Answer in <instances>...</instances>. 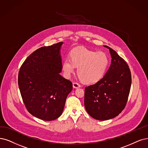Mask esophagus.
<instances>
[{"label": "esophagus", "mask_w": 148, "mask_h": 148, "mask_svg": "<svg viewBox=\"0 0 148 148\" xmlns=\"http://www.w3.org/2000/svg\"><path fill=\"white\" fill-rule=\"evenodd\" d=\"M73 87L74 88H80V87H81V85L77 82H74L73 84Z\"/></svg>", "instance_id": "esophagus-1"}]
</instances>
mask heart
Returning <instances> with one entry per match:
<instances>
[{"instance_id":"1","label":"heart","mask_w":148,"mask_h":148,"mask_svg":"<svg viewBox=\"0 0 148 148\" xmlns=\"http://www.w3.org/2000/svg\"><path fill=\"white\" fill-rule=\"evenodd\" d=\"M69 58H65L62 68L69 77L77 68L79 78L85 83H94L104 75L109 64V59L103 52H96L84 47H76L70 52Z\"/></svg>"}]
</instances>
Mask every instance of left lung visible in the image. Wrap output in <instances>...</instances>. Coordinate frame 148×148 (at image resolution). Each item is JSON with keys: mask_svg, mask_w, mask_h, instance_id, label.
Returning <instances> with one entry per match:
<instances>
[{"mask_svg": "<svg viewBox=\"0 0 148 148\" xmlns=\"http://www.w3.org/2000/svg\"><path fill=\"white\" fill-rule=\"evenodd\" d=\"M112 57L110 66L99 81L85 88L86 112L96 119H110L125 108L129 95L132 77L129 66L113 49L107 46Z\"/></svg>", "mask_w": 148, "mask_h": 148, "instance_id": "8db88e82", "label": "left lung"}]
</instances>
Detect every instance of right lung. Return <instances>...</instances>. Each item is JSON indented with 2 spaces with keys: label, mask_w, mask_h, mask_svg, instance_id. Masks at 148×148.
Wrapping results in <instances>:
<instances>
[{
  "label": "right lung",
  "mask_w": 148,
  "mask_h": 148,
  "mask_svg": "<svg viewBox=\"0 0 148 148\" xmlns=\"http://www.w3.org/2000/svg\"><path fill=\"white\" fill-rule=\"evenodd\" d=\"M63 42L42 47L26 58L20 68L18 85L28 112L44 121L61 116L73 84L60 74Z\"/></svg>",
  "instance_id": "right-lung-1"
}]
</instances>
